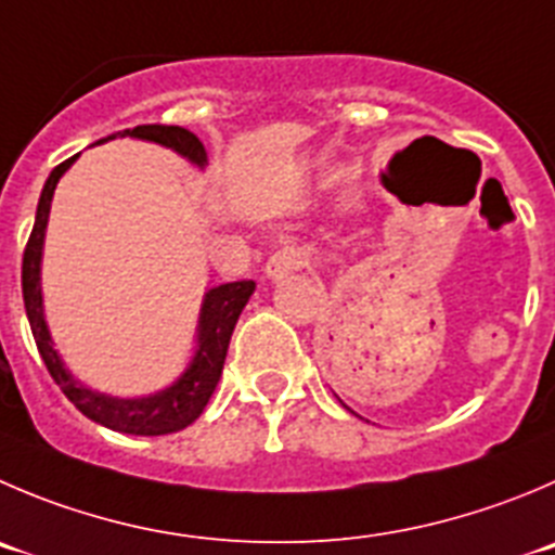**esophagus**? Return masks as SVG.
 I'll return each mask as SVG.
<instances>
[{
	"label": "esophagus",
	"mask_w": 555,
	"mask_h": 555,
	"mask_svg": "<svg viewBox=\"0 0 555 555\" xmlns=\"http://www.w3.org/2000/svg\"><path fill=\"white\" fill-rule=\"evenodd\" d=\"M308 263H310L308 247L297 245V242H286V245H281L272 256H269L267 267L263 269H267V274L272 278V281H281V278H286V274L305 269Z\"/></svg>",
	"instance_id": "esophagus-1"
}]
</instances>
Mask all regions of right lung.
<instances>
[{
  "label": "right lung",
  "mask_w": 555,
  "mask_h": 555,
  "mask_svg": "<svg viewBox=\"0 0 555 555\" xmlns=\"http://www.w3.org/2000/svg\"><path fill=\"white\" fill-rule=\"evenodd\" d=\"M119 135V133H116ZM108 135V139H116ZM122 135H133V139L157 141L163 146H171L179 155L188 160L204 166L207 163V152L198 135L190 130L179 128V125H139L133 130H122ZM105 141V139H103ZM76 157H67L65 163L51 171L49 182H46L43 193H40V204H37V218L31 225L29 242L24 247V263H21V292H24V308L26 319H29L31 335H35L37 351L43 357L46 367H49L51 378L56 387L67 395L73 405L89 416L98 425L111 427L119 433H133V436H166V433H177L188 427L202 416L204 405L212 398L215 387L223 373L225 351H229L231 332H234L236 319H240L242 308L247 305L250 294L256 292L253 281H234L223 283V286L212 288L204 299L202 308V332H198V351H195L193 365L188 367L182 378L173 387L163 389V392L152 395V398L139 400H116L105 398V395L92 392L83 384H78L70 373L65 371L62 360L56 357L54 346H51L49 326L43 319V297H40V253H43V236L46 223H49L51 198H54V188L60 182L62 173L70 168Z\"/></svg>",
  "instance_id": "right-lung-1"
}]
</instances>
